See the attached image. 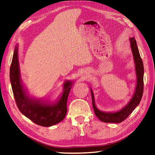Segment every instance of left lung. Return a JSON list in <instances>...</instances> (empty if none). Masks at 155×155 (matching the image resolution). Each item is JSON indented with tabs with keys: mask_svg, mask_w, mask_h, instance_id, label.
Listing matches in <instances>:
<instances>
[{
	"mask_svg": "<svg viewBox=\"0 0 155 155\" xmlns=\"http://www.w3.org/2000/svg\"><path fill=\"white\" fill-rule=\"evenodd\" d=\"M130 43V48L133 55V58L135 64V71L136 74V86L135 91L129 103L124 107L117 112H103L100 110L95 103L94 95L91 88V94L92 97V105L94 110V112L96 116L99 120L105 123H119L122 122L123 120L129 116L132 112L134 108L140 104L141 97L143 95V74L144 68L142 60L141 58L140 52L137 46L136 41L134 38H130L129 39Z\"/></svg>",
	"mask_w": 155,
	"mask_h": 155,
	"instance_id": "1",
	"label": "left lung"
}]
</instances>
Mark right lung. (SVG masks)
Instances as JSON below:
<instances>
[{"label":"right lung","mask_w":155,"mask_h":155,"mask_svg":"<svg viewBox=\"0 0 155 155\" xmlns=\"http://www.w3.org/2000/svg\"><path fill=\"white\" fill-rule=\"evenodd\" d=\"M18 44L15 47L10 71L12 91L17 107L25 116L38 125L51 127L60 123L67 113V101L73 81L64 83L63 93L54 103L28 95L20 75L18 58Z\"/></svg>","instance_id":"right-lung-1"}]
</instances>
